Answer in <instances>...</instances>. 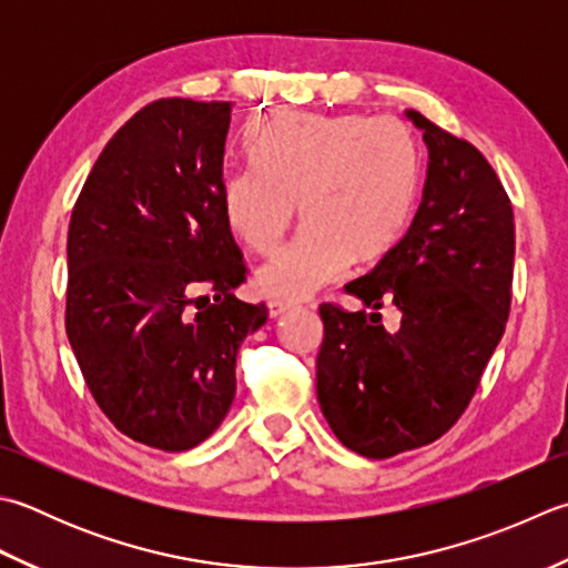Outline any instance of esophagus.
Listing matches in <instances>:
<instances>
[{
  "label": "esophagus",
  "instance_id": "34e87169",
  "mask_svg": "<svg viewBox=\"0 0 568 568\" xmlns=\"http://www.w3.org/2000/svg\"><path fill=\"white\" fill-rule=\"evenodd\" d=\"M295 305H291V303H283V300H271L268 303V310H271V317H281V315H285L287 310H293Z\"/></svg>",
  "mask_w": 568,
  "mask_h": 568
}]
</instances>
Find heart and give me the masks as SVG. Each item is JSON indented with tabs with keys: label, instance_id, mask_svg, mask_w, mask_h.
I'll list each match as a JSON object with an SVG mask.
<instances>
[{
	"label": "heart",
	"instance_id": "b5f03b06",
	"mask_svg": "<svg viewBox=\"0 0 568 568\" xmlns=\"http://www.w3.org/2000/svg\"><path fill=\"white\" fill-rule=\"evenodd\" d=\"M251 162L224 172L231 231L253 253L281 246L295 219L305 226L255 275L265 297L303 300L369 258L404 231L420 184V144L398 118L281 115L248 135Z\"/></svg>",
	"mask_w": 568,
	"mask_h": 568
}]
</instances>
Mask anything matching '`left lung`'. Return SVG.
I'll return each mask as SVG.
<instances>
[{
	"label": "left lung",
	"mask_w": 568,
	"mask_h": 568,
	"mask_svg": "<svg viewBox=\"0 0 568 568\" xmlns=\"http://www.w3.org/2000/svg\"><path fill=\"white\" fill-rule=\"evenodd\" d=\"M428 144L414 221L374 268L344 285L366 307L322 303L317 402L342 446L392 458L438 440L480 386L513 305L515 214L493 164L468 140L408 110Z\"/></svg>",
	"instance_id": "left-lung-1"
}]
</instances>
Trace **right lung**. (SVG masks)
<instances>
[{"label":"right lung","instance_id":"1","mask_svg":"<svg viewBox=\"0 0 568 568\" xmlns=\"http://www.w3.org/2000/svg\"><path fill=\"white\" fill-rule=\"evenodd\" d=\"M229 125L219 100L144 105L100 152L69 224L65 335L83 379L120 433L166 453L226 418L241 342L268 320L233 295L248 268L221 192Z\"/></svg>","mask_w":568,"mask_h":568}]
</instances>
